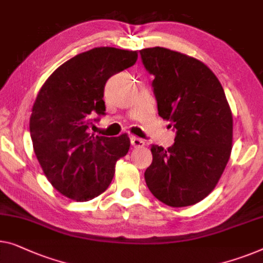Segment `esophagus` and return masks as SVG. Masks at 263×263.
Returning a JSON list of instances; mask_svg holds the SVG:
<instances>
[{
	"label": "esophagus",
	"instance_id": "34e87169",
	"mask_svg": "<svg viewBox=\"0 0 263 263\" xmlns=\"http://www.w3.org/2000/svg\"><path fill=\"white\" fill-rule=\"evenodd\" d=\"M130 143H132L133 147L140 148V147H143L144 146V140L140 139V138H136V136H132V138H130Z\"/></svg>",
	"mask_w": 263,
	"mask_h": 263
}]
</instances>
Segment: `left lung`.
<instances>
[{"label": "left lung", "instance_id": "obj_1", "mask_svg": "<svg viewBox=\"0 0 263 263\" xmlns=\"http://www.w3.org/2000/svg\"><path fill=\"white\" fill-rule=\"evenodd\" d=\"M159 116L176 129L172 146L151 148L144 180L163 204L189 206L216 187L233 146V114L218 78L200 60L163 47L140 51Z\"/></svg>", "mask_w": 263, "mask_h": 263}]
</instances>
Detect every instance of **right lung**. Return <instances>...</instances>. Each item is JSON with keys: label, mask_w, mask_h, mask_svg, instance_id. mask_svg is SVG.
I'll use <instances>...</instances> for the list:
<instances>
[{"label": "right lung", "mask_w": 263, "mask_h": 263, "mask_svg": "<svg viewBox=\"0 0 263 263\" xmlns=\"http://www.w3.org/2000/svg\"><path fill=\"white\" fill-rule=\"evenodd\" d=\"M136 60V51L92 48L60 65L37 93L29 119L34 153L53 187L70 199L87 201L103 193L116 161L128 153L127 134L106 138L89 128L93 115H105L106 81Z\"/></svg>", "instance_id": "right-lung-1"}]
</instances>
